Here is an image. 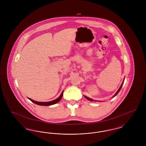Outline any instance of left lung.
I'll use <instances>...</instances> for the list:
<instances>
[{"label": "left lung", "mask_w": 146, "mask_h": 146, "mask_svg": "<svg viewBox=\"0 0 146 146\" xmlns=\"http://www.w3.org/2000/svg\"><path fill=\"white\" fill-rule=\"evenodd\" d=\"M124 80H125V78H124V80H123V83L121 84V85H120V88H119V89H118V91H117V92L114 94V95L112 97V98H113V97H115L117 94H118V93H119V92L121 90V88H122V86H123V83H124ZM85 98H86L87 100H88L89 101H96V102H98V101H96V100H94L93 99H92V98H89V97H87V96H84ZM99 102H100V101H99Z\"/></svg>", "instance_id": "obj_1"}]
</instances>
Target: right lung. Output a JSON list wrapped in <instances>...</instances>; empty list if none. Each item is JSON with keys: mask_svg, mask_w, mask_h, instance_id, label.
Returning a JSON list of instances; mask_svg holds the SVG:
<instances>
[{"mask_svg": "<svg viewBox=\"0 0 146 146\" xmlns=\"http://www.w3.org/2000/svg\"><path fill=\"white\" fill-rule=\"evenodd\" d=\"M63 91H62V93L61 94L60 96L59 97H58L57 98H56L55 100H53V101H49V102H38V101H35L30 98H28V99L29 100H31L33 103H34L35 104H38V105H40V106H51V105H52V104H56L57 103H58L62 98V97L63 96Z\"/></svg>", "mask_w": 146, "mask_h": 146, "instance_id": "add662e5", "label": "right lung"}]
</instances>
